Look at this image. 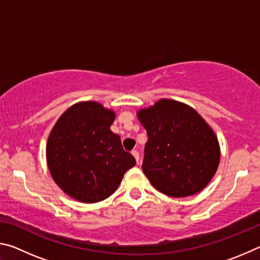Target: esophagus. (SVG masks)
<instances>
[{
  "label": "esophagus",
  "mask_w": 260,
  "mask_h": 260,
  "mask_svg": "<svg viewBox=\"0 0 260 260\" xmlns=\"http://www.w3.org/2000/svg\"><path fill=\"white\" fill-rule=\"evenodd\" d=\"M132 155H133L134 156V158H135V159H136V161H140V155H139V152L138 151H136V150H133V151H132Z\"/></svg>",
  "instance_id": "esophagus-1"
}]
</instances>
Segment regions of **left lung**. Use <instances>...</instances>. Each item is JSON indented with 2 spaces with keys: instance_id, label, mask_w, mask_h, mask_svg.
<instances>
[{
  "instance_id": "1",
  "label": "left lung",
  "mask_w": 260,
  "mask_h": 260,
  "mask_svg": "<svg viewBox=\"0 0 260 260\" xmlns=\"http://www.w3.org/2000/svg\"><path fill=\"white\" fill-rule=\"evenodd\" d=\"M146 128L142 170L158 191L186 197L206 187L220 161L217 136L203 118L187 104L159 100L138 111Z\"/></svg>"
}]
</instances>
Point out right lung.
Listing matches in <instances>:
<instances>
[{"label":"right lung","mask_w":260,"mask_h":260,"mask_svg":"<svg viewBox=\"0 0 260 260\" xmlns=\"http://www.w3.org/2000/svg\"><path fill=\"white\" fill-rule=\"evenodd\" d=\"M116 114L93 101L72 105L51 129L47 162L58 187L82 203L101 202L116 191L135 158L124 150L110 126Z\"/></svg>","instance_id":"add662e5"}]
</instances>
